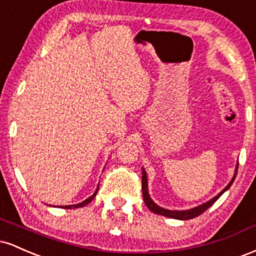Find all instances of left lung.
Here are the masks:
<instances>
[{
	"label": "left lung",
	"instance_id": "8db88e82",
	"mask_svg": "<svg viewBox=\"0 0 256 256\" xmlns=\"http://www.w3.org/2000/svg\"><path fill=\"white\" fill-rule=\"evenodd\" d=\"M237 168H238V162H237V166L236 168H234V177L230 180V183H228L224 189L220 192L218 195L214 196L213 198H210V201L204 202V204L198 206V207H194V208H190V210H167V208H162L160 207V206H158L155 204L154 201L150 198V195H149V190H148V178H146V172L144 168H142V192H143V200H144L146 207L149 208V210H152V213H156V214H160V216H168V218H172V219H178V220H189V219H192V218H196V216H198L200 214H202L204 212V210H207L208 208L212 206L214 202L218 200L220 196L224 194L226 190L230 189V186L234 183V178H236V174H237Z\"/></svg>",
	"mask_w": 256,
	"mask_h": 256
}]
</instances>
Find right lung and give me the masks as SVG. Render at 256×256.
<instances>
[{
	"instance_id": "right-lung-1",
	"label": "right lung",
	"mask_w": 256,
	"mask_h": 256,
	"mask_svg": "<svg viewBox=\"0 0 256 256\" xmlns=\"http://www.w3.org/2000/svg\"><path fill=\"white\" fill-rule=\"evenodd\" d=\"M98 189H96V192L92 194V195L90 196V198H88L86 200H84L83 202H80V204H70V206H61V208H67V210H71V208H78V207H84L85 204H90L91 201H92V198H95L96 196V194H98Z\"/></svg>"
}]
</instances>
